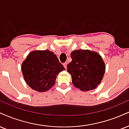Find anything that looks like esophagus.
I'll list each match as a JSON object with an SVG mask.
<instances>
[{
  "mask_svg": "<svg viewBox=\"0 0 129 129\" xmlns=\"http://www.w3.org/2000/svg\"><path fill=\"white\" fill-rule=\"evenodd\" d=\"M63 66L65 67V69H67V62H65L63 63Z\"/></svg>",
  "mask_w": 129,
  "mask_h": 129,
  "instance_id": "1",
  "label": "esophagus"
}]
</instances>
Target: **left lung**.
<instances>
[{
  "label": "left lung",
  "instance_id": "obj_1",
  "mask_svg": "<svg viewBox=\"0 0 129 129\" xmlns=\"http://www.w3.org/2000/svg\"><path fill=\"white\" fill-rule=\"evenodd\" d=\"M72 61L67 66L73 84L83 91L95 89L103 79L105 63L100 54L89 50H76L71 53Z\"/></svg>",
  "mask_w": 129,
  "mask_h": 129
}]
</instances>
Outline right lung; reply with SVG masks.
Instances as JSON below:
<instances>
[{"label": "right lung", "mask_w": 129, "mask_h": 129, "mask_svg": "<svg viewBox=\"0 0 129 129\" xmlns=\"http://www.w3.org/2000/svg\"><path fill=\"white\" fill-rule=\"evenodd\" d=\"M64 70L56 55L49 50L32 51L21 64L26 83L32 89L40 92L52 88L57 76Z\"/></svg>", "instance_id": "obj_1"}]
</instances>
